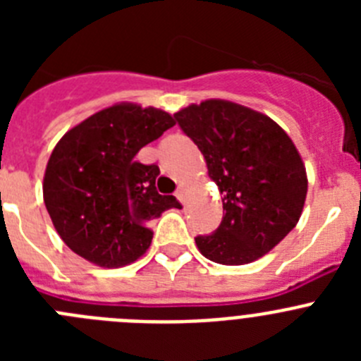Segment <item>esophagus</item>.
Instances as JSON below:
<instances>
[{
	"label": "esophagus",
	"instance_id": "esophagus-1",
	"mask_svg": "<svg viewBox=\"0 0 361 361\" xmlns=\"http://www.w3.org/2000/svg\"><path fill=\"white\" fill-rule=\"evenodd\" d=\"M175 195H177L178 200H183L184 202V197H186V184H180V186L177 188V191H175Z\"/></svg>",
	"mask_w": 361,
	"mask_h": 361
}]
</instances>
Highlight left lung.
Listing matches in <instances>:
<instances>
[{
    "label": "left lung",
    "instance_id": "1",
    "mask_svg": "<svg viewBox=\"0 0 361 361\" xmlns=\"http://www.w3.org/2000/svg\"><path fill=\"white\" fill-rule=\"evenodd\" d=\"M175 119L199 146L222 195V222L195 238L199 251L222 266L262 258L304 212L307 173L291 137L266 114L226 99L190 104Z\"/></svg>",
    "mask_w": 361,
    "mask_h": 361
}]
</instances>
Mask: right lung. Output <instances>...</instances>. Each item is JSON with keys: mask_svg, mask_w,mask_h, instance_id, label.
I'll return each mask as SVG.
<instances>
[{"mask_svg": "<svg viewBox=\"0 0 361 361\" xmlns=\"http://www.w3.org/2000/svg\"><path fill=\"white\" fill-rule=\"evenodd\" d=\"M173 124L161 108L117 103L59 139L44 170L43 200L73 253L108 269L146 253L153 238L149 220L180 204L159 195V168L137 162L135 155Z\"/></svg>", "mask_w": 361, "mask_h": 361, "instance_id": "obj_1", "label": "right lung"}]
</instances>
